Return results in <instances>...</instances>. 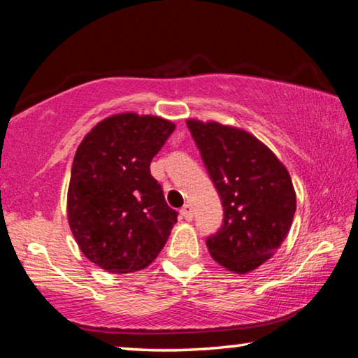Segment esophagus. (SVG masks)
Instances as JSON below:
<instances>
[{
  "label": "esophagus",
  "instance_id": "obj_1",
  "mask_svg": "<svg viewBox=\"0 0 358 358\" xmlns=\"http://www.w3.org/2000/svg\"><path fill=\"white\" fill-rule=\"evenodd\" d=\"M180 213H181V216L185 217L186 221H192V217H194V211H192V207H191V205H185V207L180 210Z\"/></svg>",
  "mask_w": 358,
  "mask_h": 358
}]
</instances>
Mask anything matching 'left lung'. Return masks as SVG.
<instances>
[{
    "label": "left lung",
    "instance_id": "8db88e82",
    "mask_svg": "<svg viewBox=\"0 0 358 358\" xmlns=\"http://www.w3.org/2000/svg\"><path fill=\"white\" fill-rule=\"evenodd\" d=\"M205 169L221 197L222 226L207 237L217 264L248 273L287 237L296 208L292 180L280 159L248 132L187 120Z\"/></svg>",
    "mask_w": 358,
    "mask_h": 358
}]
</instances>
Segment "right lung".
Listing matches in <instances>:
<instances>
[{"label": "right lung", "instance_id": "add662e5", "mask_svg": "<svg viewBox=\"0 0 358 358\" xmlns=\"http://www.w3.org/2000/svg\"><path fill=\"white\" fill-rule=\"evenodd\" d=\"M175 129L136 113L96 124L76 151L68 217L85 257L110 273L142 270L156 259L178 213L151 177V159Z\"/></svg>", "mask_w": 358, "mask_h": 358}]
</instances>
